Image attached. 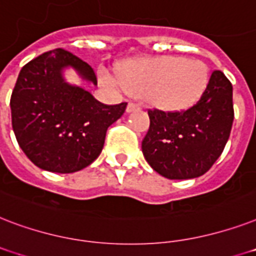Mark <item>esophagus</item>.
I'll return each instance as SVG.
<instances>
[{
	"instance_id": "34e87169",
	"label": "esophagus",
	"mask_w": 256,
	"mask_h": 256,
	"mask_svg": "<svg viewBox=\"0 0 256 256\" xmlns=\"http://www.w3.org/2000/svg\"><path fill=\"white\" fill-rule=\"evenodd\" d=\"M140 110V106L136 104V102H130V104L126 106V112H128V114H130V112H134V110Z\"/></svg>"
}]
</instances>
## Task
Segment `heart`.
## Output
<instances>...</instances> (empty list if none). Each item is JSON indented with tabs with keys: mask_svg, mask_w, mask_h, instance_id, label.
I'll use <instances>...</instances> for the list:
<instances>
[{
	"mask_svg": "<svg viewBox=\"0 0 256 256\" xmlns=\"http://www.w3.org/2000/svg\"><path fill=\"white\" fill-rule=\"evenodd\" d=\"M104 80L130 92L146 94V98L163 110H184L195 104L207 88L208 69L199 60L160 56L148 60L126 62L120 69V78Z\"/></svg>",
	"mask_w": 256,
	"mask_h": 256,
	"instance_id": "heart-1",
	"label": "heart"
}]
</instances>
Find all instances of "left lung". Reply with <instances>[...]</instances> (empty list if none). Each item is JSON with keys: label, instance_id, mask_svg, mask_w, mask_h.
Wrapping results in <instances>:
<instances>
[{"label": "left lung", "instance_id": "left-lung-1", "mask_svg": "<svg viewBox=\"0 0 256 256\" xmlns=\"http://www.w3.org/2000/svg\"><path fill=\"white\" fill-rule=\"evenodd\" d=\"M150 130L142 150L150 167L172 180L194 179L212 167L224 150L234 122L232 85L214 70L207 88L191 108L148 110Z\"/></svg>", "mask_w": 256, "mask_h": 256}]
</instances>
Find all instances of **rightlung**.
Here are the masks:
<instances>
[{
    "label": "right lung",
    "mask_w": 256,
    "mask_h": 256,
    "mask_svg": "<svg viewBox=\"0 0 256 256\" xmlns=\"http://www.w3.org/2000/svg\"><path fill=\"white\" fill-rule=\"evenodd\" d=\"M97 85L94 70L65 49L42 53L22 66L12 92V126L18 146L41 170L72 174L101 154L108 126L126 102L106 106L85 89L68 84L65 68Z\"/></svg>",
    "instance_id": "obj_1"
}]
</instances>
